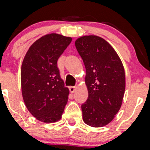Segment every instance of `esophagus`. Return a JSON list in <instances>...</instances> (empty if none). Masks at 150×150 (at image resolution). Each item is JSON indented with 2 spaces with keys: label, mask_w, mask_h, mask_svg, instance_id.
I'll use <instances>...</instances> for the list:
<instances>
[{
  "label": "esophagus",
  "mask_w": 150,
  "mask_h": 150,
  "mask_svg": "<svg viewBox=\"0 0 150 150\" xmlns=\"http://www.w3.org/2000/svg\"><path fill=\"white\" fill-rule=\"evenodd\" d=\"M76 90V86H70L69 87V90H70L71 93H74Z\"/></svg>",
  "instance_id": "esophagus-1"
}]
</instances>
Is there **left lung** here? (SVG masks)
<instances>
[{
  "label": "left lung",
  "instance_id": "8db88e82",
  "mask_svg": "<svg viewBox=\"0 0 150 150\" xmlns=\"http://www.w3.org/2000/svg\"><path fill=\"white\" fill-rule=\"evenodd\" d=\"M75 47L86 67L88 98L82 105L83 120L87 125L101 127L112 120L122 105L125 71L111 45L96 35L83 36Z\"/></svg>",
  "mask_w": 150,
  "mask_h": 150
}]
</instances>
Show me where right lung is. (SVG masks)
<instances>
[{"mask_svg": "<svg viewBox=\"0 0 150 150\" xmlns=\"http://www.w3.org/2000/svg\"><path fill=\"white\" fill-rule=\"evenodd\" d=\"M71 38L50 34L34 42L25 55L21 67L22 95L32 116L43 123L60 120L67 102L57 60L71 42Z\"/></svg>", "mask_w": 150, "mask_h": 150, "instance_id": "1", "label": "right lung"}]
</instances>
